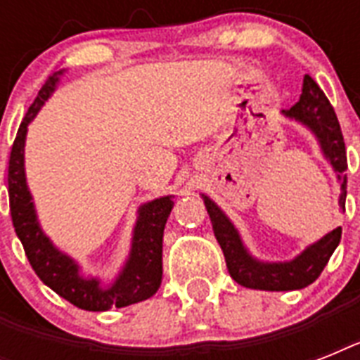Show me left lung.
I'll list each match as a JSON object with an SVG mask.
<instances>
[{
  "label": "left lung",
  "mask_w": 360,
  "mask_h": 360,
  "mask_svg": "<svg viewBox=\"0 0 360 360\" xmlns=\"http://www.w3.org/2000/svg\"><path fill=\"white\" fill-rule=\"evenodd\" d=\"M282 114L290 120H295L312 130L318 138L325 158L329 160L336 177L342 183L340 207H346V188H347V157L346 143L342 136L340 123L330 106L329 98L325 97L321 87L314 82L312 76L304 75L302 80V93L299 103H295L290 110ZM207 207L209 219L213 224L214 237L219 240L220 248L224 252L226 265L230 276L237 284L250 288V290L265 291H291L302 290L318 278L325 269L329 257L336 250L340 243L342 228H336L330 233L314 243L302 250L295 259L282 263H265L252 257L243 245L236 226L219 209V205L211 202L207 196H202Z\"/></svg>",
  "instance_id": "8db88e82"
}]
</instances>
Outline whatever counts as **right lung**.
Wrapping results in <instances>:
<instances>
[{
    "label": "right lung",
    "instance_id": "right-lung-1",
    "mask_svg": "<svg viewBox=\"0 0 360 360\" xmlns=\"http://www.w3.org/2000/svg\"><path fill=\"white\" fill-rule=\"evenodd\" d=\"M63 70L53 72L27 110V114L20 123L18 134L14 138L11 158H8V205L14 231L22 240L25 256L37 276L52 288L59 297H63L70 304L89 310L104 312L108 308H123L134 302L146 301L157 293L162 282V236L164 226L168 220L174 200L172 196L158 198L149 203H143L138 209V220L132 236L130 256L124 263L123 271L110 288H101L97 278L80 276L78 263L63 252H59L42 233L35 207L31 202L30 188L25 183L24 172V146L27 124L33 121L37 112L48 101L59 82Z\"/></svg>",
    "mask_w": 360,
    "mask_h": 360
}]
</instances>
